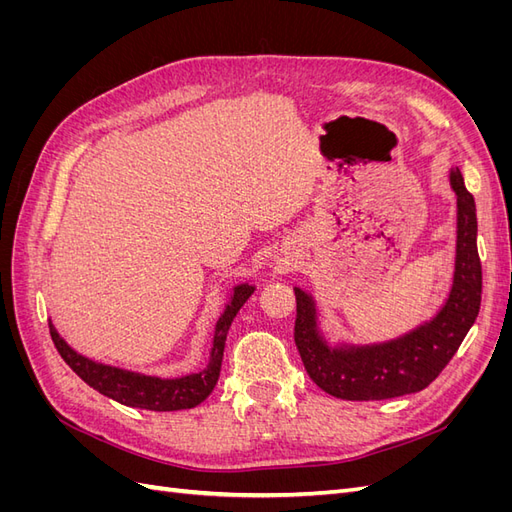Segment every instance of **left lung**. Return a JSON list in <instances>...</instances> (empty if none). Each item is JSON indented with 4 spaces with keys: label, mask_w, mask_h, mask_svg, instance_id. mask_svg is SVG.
I'll list each match as a JSON object with an SVG mask.
<instances>
[{
    "label": "left lung",
    "mask_w": 512,
    "mask_h": 512,
    "mask_svg": "<svg viewBox=\"0 0 512 512\" xmlns=\"http://www.w3.org/2000/svg\"><path fill=\"white\" fill-rule=\"evenodd\" d=\"M448 179L457 196L455 271L451 292L436 316L389 342L352 344L339 339L331 344V337L320 329L316 297L294 286V344L309 378L324 393L348 401H378L423 391L438 378L472 329L483 292L476 205L457 166L451 168Z\"/></svg>",
    "instance_id": "obj_1"
}]
</instances>
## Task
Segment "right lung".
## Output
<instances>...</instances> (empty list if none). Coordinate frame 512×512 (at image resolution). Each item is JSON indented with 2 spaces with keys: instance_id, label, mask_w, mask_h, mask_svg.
Here are the masks:
<instances>
[{
  "instance_id": "1",
  "label": "right lung",
  "mask_w": 512,
  "mask_h": 512,
  "mask_svg": "<svg viewBox=\"0 0 512 512\" xmlns=\"http://www.w3.org/2000/svg\"><path fill=\"white\" fill-rule=\"evenodd\" d=\"M254 290L256 286L247 282L232 286L228 301L224 305V312L218 318V322H215L211 352H209V361L205 369L196 371V374H185L177 378L149 376V374H141V371L94 361L89 359V356L76 352L72 346H68L66 339L57 333L53 322H49V331L57 352L61 354V359L70 365V369L76 376H79L83 382H87L91 389L102 393L104 397L115 399L123 406L153 410V412L190 410V408H196L198 404H203L215 389V384H218L228 329L239 309L243 307V303L252 297Z\"/></svg>"
}]
</instances>
